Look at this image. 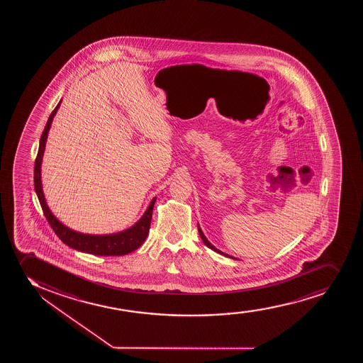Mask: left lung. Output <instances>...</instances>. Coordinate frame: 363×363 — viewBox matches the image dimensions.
Here are the masks:
<instances>
[{
  "instance_id": "obj_1",
  "label": "left lung",
  "mask_w": 363,
  "mask_h": 363,
  "mask_svg": "<svg viewBox=\"0 0 363 363\" xmlns=\"http://www.w3.org/2000/svg\"><path fill=\"white\" fill-rule=\"evenodd\" d=\"M197 229H199V233H200L201 238H202V241L204 242V245H206V246L208 247V248H211V250H214V252H217V253H219V255H225V257H228V258L236 259L233 258V257H231V255H225L224 252H221V250H219L218 248H216V247L213 246L212 243H211V242L207 240V238L204 236V233H202V230H201L200 225H199V224H197Z\"/></svg>"
}]
</instances>
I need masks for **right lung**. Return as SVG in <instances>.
I'll return each mask as SVG.
<instances>
[{
	"instance_id": "right-lung-1",
	"label": "right lung",
	"mask_w": 363,
	"mask_h": 363,
	"mask_svg": "<svg viewBox=\"0 0 363 363\" xmlns=\"http://www.w3.org/2000/svg\"><path fill=\"white\" fill-rule=\"evenodd\" d=\"M60 103H62V100L59 101L58 105L55 106V110L52 111L50 116L48 117L46 127H45L41 139H40L38 157L35 161L33 183H35V191H36L40 203H41L43 214L46 216L47 220L52 226V229L55 230L57 236L65 245L74 248V250L84 252V253H89V255H104V257L128 255L130 252H133V250H138L139 247L142 246L143 242L145 241V238H147L156 197L151 200L145 213L143 214V217L134 225L130 226L128 229L123 230V231H120V233H108V235H89V233H82L75 231V230H71L70 228L64 225L58 218L55 217L50 207H48V204H47L46 199L43 195V190H42V157L45 154L47 137H48L52 121L55 118V113L58 111Z\"/></svg>"
}]
</instances>
